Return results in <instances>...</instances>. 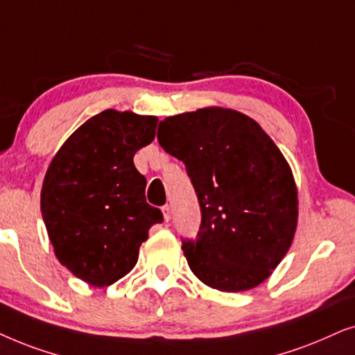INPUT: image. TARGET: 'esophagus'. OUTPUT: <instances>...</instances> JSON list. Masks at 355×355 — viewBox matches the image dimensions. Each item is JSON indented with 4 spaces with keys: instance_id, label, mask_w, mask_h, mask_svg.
I'll return each mask as SVG.
<instances>
[{
    "instance_id": "esophagus-1",
    "label": "esophagus",
    "mask_w": 355,
    "mask_h": 355,
    "mask_svg": "<svg viewBox=\"0 0 355 355\" xmlns=\"http://www.w3.org/2000/svg\"><path fill=\"white\" fill-rule=\"evenodd\" d=\"M162 214H164V219L165 220H170V217H172V209H170L168 205L162 206Z\"/></svg>"
}]
</instances>
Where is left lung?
Wrapping results in <instances>:
<instances>
[{
  "label": "left lung",
  "instance_id": "obj_1",
  "mask_svg": "<svg viewBox=\"0 0 355 355\" xmlns=\"http://www.w3.org/2000/svg\"><path fill=\"white\" fill-rule=\"evenodd\" d=\"M157 139L185 164L200 202L196 239L182 240L193 274L222 292L261 284L289 252L299 216L279 148L252 118L220 107L167 116Z\"/></svg>",
  "mask_w": 355,
  "mask_h": 355
}]
</instances>
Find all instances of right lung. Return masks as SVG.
<instances>
[{
	"mask_svg": "<svg viewBox=\"0 0 355 355\" xmlns=\"http://www.w3.org/2000/svg\"><path fill=\"white\" fill-rule=\"evenodd\" d=\"M157 116L103 110L79 126L46 170L40 209L58 261L79 279L110 286L138 261L164 216L146 201L136 150L153 143Z\"/></svg>",
	"mask_w": 355,
	"mask_h": 355,
	"instance_id": "1",
	"label": "right lung"
}]
</instances>
